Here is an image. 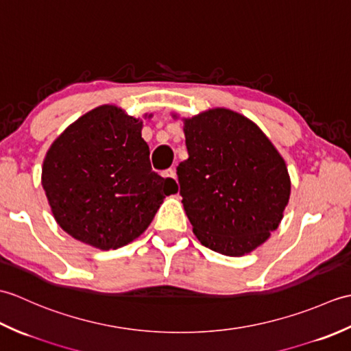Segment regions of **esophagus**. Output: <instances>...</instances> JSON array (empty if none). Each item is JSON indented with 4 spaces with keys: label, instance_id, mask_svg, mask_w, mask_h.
<instances>
[{
    "label": "esophagus",
    "instance_id": "obj_1",
    "mask_svg": "<svg viewBox=\"0 0 351 351\" xmlns=\"http://www.w3.org/2000/svg\"><path fill=\"white\" fill-rule=\"evenodd\" d=\"M164 178H170V180H176V170L175 169H167L166 171H162Z\"/></svg>",
    "mask_w": 351,
    "mask_h": 351
}]
</instances>
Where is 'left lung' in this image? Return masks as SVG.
Instances as JSON below:
<instances>
[{"label": "left lung", "instance_id": "left-lung-1", "mask_svg": "<svg viewBox=\"0 0 351 351\" xmlns=\"http://www.w3.org/2000/svg\"><path fill=\"white\" fill-rule=\"evenodd\" d=\"M182 121L189 160L176 173L193 232L221 255H247L283 217L291 195L287 164L259 126L237 111L219 107Z\"/></svg>", "mask_w": 351, "mask_h": 351}]
</instances>
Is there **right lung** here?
I'll list each match as a JSON object with an SVG mask.
<instances>
[{"label": "right lung", "instance_id": "obj_1", "mask_svg": "<svg viewBox=\"0 0 351 351\" xmlns=\"http://www.w3.org/2000/svg\"><path fill=\"white\" fill-rule=\"evenodd\" d=\"M141 128L140 119L106 104L71 123L48 149L42 187L72 238L101 250L122 247L178 193L173 180L152 171Z\"/></svg>", "mask_w": 351, "mask_h": 351}]
</instances>
